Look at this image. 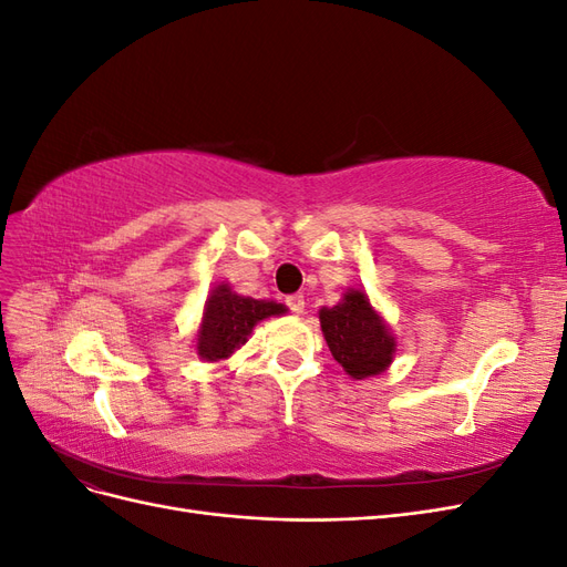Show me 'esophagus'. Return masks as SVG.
Instances as JSON below:
<instances>
[{"label":"esophagus","instance_id":"34e87169","mask_svg":"<svg viewBox=\"0 0 567 567\" xmlns=\"http://www.w3.org/2000/svg\"><path fill=\"white\" fill-rule=\"evenodd\" d=\"M286 305L290 307V312L302 315V312H305V296H300V293L288 296V298H286Z\"/></svg>","mask_w":567,"mask_h":567}]
</instances>
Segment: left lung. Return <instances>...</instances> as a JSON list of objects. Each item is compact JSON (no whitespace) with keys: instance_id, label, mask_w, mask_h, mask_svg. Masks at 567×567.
I'll return each mask as SVG.
<instances>
[{"instance_id":"obj_1","label":"left lung","mask_w":567,"mask_h":567,"mask_svg":"<svg viewBox=\"0 0 567 567\" xmlns=\"http://www.w3.org/2000/svg\"><path fill=\"white\" fill-rule=\"evenodd\" d=\"M319 323L333 359L354 381L385 373L398 354V338L362 288H346L338 305L321 307Z\"/></svg>"}]
</instances>
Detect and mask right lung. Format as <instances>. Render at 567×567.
Wrapping results in <instances>:
<instances>
[{
	"mask_svg": "<svg viewBox=\"0 0 567 567\" xmlns=\"http://www.w3.org/2000/svg\"><path fill=\"white\" fill-rule=\"evenodd\" d=\"M286 312L288 307L277 300H255L236 293L227 281L215 284L203 305L194 350L198 359L208 364L225 362L236 350L246 346L257 323Z\"/></svg>",
	"mask_w": 567,
	"mask_h": 567,
	"instance_id": "obj_1",
	"label": "right lung"
}]
</instances>
